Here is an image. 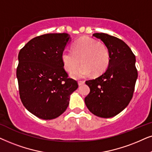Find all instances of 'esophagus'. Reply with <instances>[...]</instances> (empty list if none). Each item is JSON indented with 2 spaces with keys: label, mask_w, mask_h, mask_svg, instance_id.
Listing matches in <instances>:
<instances>
[{
  "label": "esophagus",
  "mask_w": 152,
  "mask_h": 152,
  "mask_svg": "<svg viewBox=\"0 0 152 152\" xmlns=\"http://www.w3.org/2000/svg\"><path fill=\"white\" fill-rule=\"evenodd\" d=\"M78 86H82V85H83L85 83V81L84 80H78Z\"/></svg>",
  "instance_id": "34e87169"
}]
</instances>
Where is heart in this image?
Returning <instances> with one entry per match:
<instances>
[{"label": "heart", "mask_w": 152, "mask_h": 152, "mask_svg": "<svg viewBox=\"0 0 152 152\" xmlns=\"http://www.w3.org/2000/svg\"><path fill=\"white\" fill-rule=\"evenodd\" d=\"M61 58L64 69L68 72H72L82 62V65L71 74L74 78H81L91 73L94 76L104 73L110 62V52L105 44L85 37L76 40L72 50L64 49Z\"/></svg>", "instance_id": "heart-1"}]
</instances>
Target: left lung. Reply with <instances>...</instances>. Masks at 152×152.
I'll list each match as a JSON object with an SVG mask.
<instances>
[{"instance_id":"1","label":"left lung","mask_w":152,"mask_h":152,"mask_svg":"<svg viewBox=\"0 0 152 152\" xmlns=\"http://www.w3.org/2000/svg\"><path fill=\"white\" fill-rule=\"evenodd\" d=\"M93 36L108 48L110 62L101 76L86 81L90 92L85 103L92 114L109 118L122 112L132 99L137 78L135 56L119 38L106 33H94Z\"/></svg>"}]
</instances>
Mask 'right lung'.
Returning <instances> with one entry per match:
<instances>
[{
	"label": "right lung",
	"instance_id": "right-lung-1",
	"mask_svg": "<svg viewBox=\"0 0 152 152\" xmlns=\"http://www.w3.org/2000/svg\"><path fill=\"white\" fill-rule=\"evenodd\" d=\"M66 33H49L30 40L20 50L17 68L20 99L27 110L43 120H52L67 108L70 94L78 88L68 78L62 53Z\"/></svg>",
	"mask_w": 152,
	"mask_h": 152
}]
</instances>
